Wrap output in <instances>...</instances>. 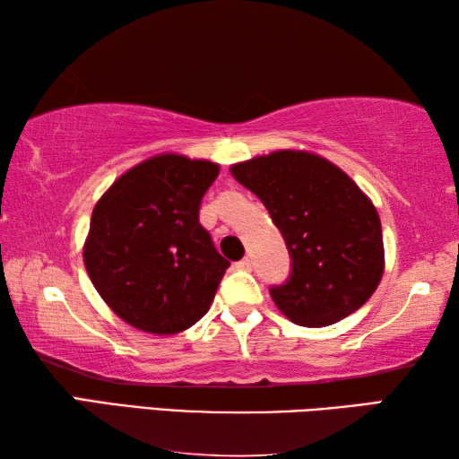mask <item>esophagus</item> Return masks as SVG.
<instances>
[{"label":"esophagus","mask_w":459,"mask_h":459,"mask_svg":"<svg viewBox=\"0 0 459 459\" xmlns=\"http://www.w3.org/2000/svg\"><path fill=\"white\" fill-rule=\"evenodd\" d=\"M237 267H238V269H243V271H251V269H253V261L248 259V257H245L243 261H238V263H237Z\"/></svg>","instance_id":"obj_1"}]
</instances>
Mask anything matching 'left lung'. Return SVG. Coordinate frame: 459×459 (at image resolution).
<instances>
[{"label":"left lung","instance_id":"1","mask_svg":"<svg viewBox=\"0 0 459 459\" xmlns=\"http://www.w3.org/2000/svg\"><path fill=\"white\" fill-rule=\"evenodd\" d=\"M281 230L291 273L269 290L293 324L322 328L367 304L385 269L372 202L340 168L307 152H275L230 168Z\"/></svg>","mask_w":459,"mask_h":459}]
</instances>
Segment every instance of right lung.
Here are the masks:
<instances>
[{
	"mask_svg": "<svg viewBox=\"0 0 459 459\" xmlns=\"http://www.w3.org/2000/svg\"><path fill=\"white\" fill-rule=\"evenodd\" d=\"M219 176L204 160L161 153L123 174L92 211L84 267L121 320L169 336L211 307L230 263L198 221Z\"/></svg>",
	"mask_w": 459,
	"mask_h": 459,
	"instance_id": "obj_1",
	"label": "right lung"
}]
</instances>
